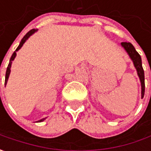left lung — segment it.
Listing matches in <instances>:
<instances>
[{
  "label": "left lung",
  "mask_w": 151,
  "mask_h": 151,
  "mask_svg": "<svg viewBox=\"0 0 151 151\" xmlns=\"http://www.w3.org/2000/svg\"><path fill=\"white\" fill-rule=\"evenodd\" d=\"M121 46L124 49V50L127 52V54L129 55V58L134 64V66L136 69L137 75L139 78L140 81V84H141V98L144 97L145 95V73L142 67V60H141V57L139 55V53L137 52L134 47L133 46V44L130 43H126L123 42L121 43Z\"/></svg>",
  "instance_id": "1"
}]
</instances>
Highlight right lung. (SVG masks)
<instances>
[{
	"mask_svg": "<svg viewBox=\"0 0 151 151\" xmlns=\"http://www.w3.org/2000/svg\"><path fill=\"white\" fill-rule=\"evenodd\" d=\"M38 31V29H32V30H30L29 32L27 33L26 35L22 38V39L21 40L20 44H19V45H18V47L17 48V50H15V52L12 54V57H11V59H10V61H9V65L8 66H7V68H6V78H5V86L6 85V83H7V81H8V78H9V76H10V73H11V67H12V61L14 60L15 58H16V56H17V52L18 51V50H20L21 48L22 47V45L24 44V43L26 42L27 40L28 39V38H30V36H32L33 33H35V32ZM47 119V118H44V119H40V120H38V121H37L38 123H40V122H43V121H44L45 119ZM36 122V123H37Z\"/></svg>",
	"mask_w": 151,
	"mask_h": 151,
	"instance_id": "obj_1",
	"label": "right lung"
}]
</instances>
